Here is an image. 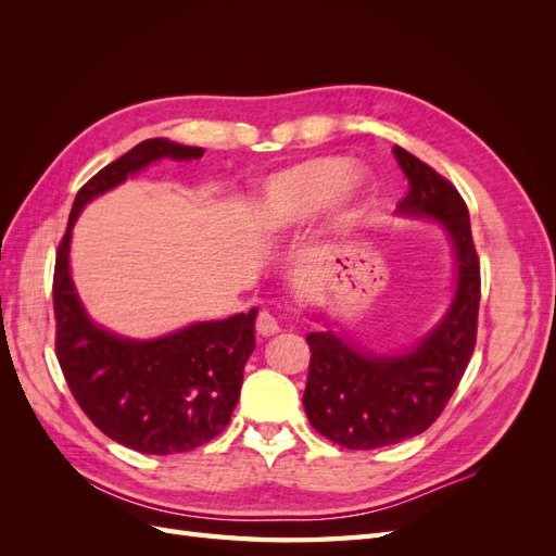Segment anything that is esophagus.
Segmentation results:
<instances>
[{
	"label": "esophagus",
	"instance_id": "obj_1",
	"mask_svg": "<svg viewBox=\"0 0 556 556\" xmlns=\"http://www.w3.org/2000/svg\"><path fill=\"white\" fill-rule=\"evenodd\" d=\"M278 331H280L278 319L268 311H262L257 317V333L264 336V339H268V336H276Z\"/></svg>",
	"mask_w": 556,
	"mask_h": 556
}]
</instances>
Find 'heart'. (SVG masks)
<instances>
[{"label":"heart","mask_w":556,"mask_h":556,"mask_svg":"<svg viewBox=\"0 0 556 556\" xmlns=\"http://www.w3.org/2000/svg\"><path fill=\"white\" fill-rule=\"evenodd\" d=\"M368 178L339 157H313L268 176L255 197V227L262 237L278 239L306 225L327 206L333 227L357 223Z\"/></svg>","instance_id":"obj_1"}]
</instances>
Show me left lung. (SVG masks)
Listing matches in <instances>:
<instances>
[{
	"instance_id": "left-lung-1",
	"label": "left lung",
	"mask_w": 556,
	"mask_h": 556,
	"mask_svg": "<svg viewBox=\"0 0 556 556\" xmlns=\"http://www.w3.org/2000/svg\"><path fill=\"white\" fill-rule=\"evenodd\" d=\"M408 178L396 206L406 220L435 223L450 241L454 285L445 313L427 333L401 350H371L336 333L311 331V368L304 408L315 431L348 450L394 445L427 431L450 401L476 348L480 262L462 194L429 164L394 148Z\"/></svg>"
}]
</instances>
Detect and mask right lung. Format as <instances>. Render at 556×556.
I'll use <instances>...</instances> for the list:
<instances>
[{"label":"right lung","instance_id":"right-lung-1","mask_svg":"<svg viewBox=\"0 0 556 556\" xmlns=\"http://www.w3.org/2000/svg\"><path fill=\"white\" fill-rule=\"evenodd\" d=\"M204 148L148 139L78 190L55 262V350L62 374L92 425L143 454L190 452L215 439L237 408L255 350L257 308L192 323L157 339H131L97 325L72 278V237L92 199L164 157L199 160Z\"/></svg>","mask_w":556,"mask_h":556}]
</instances>
